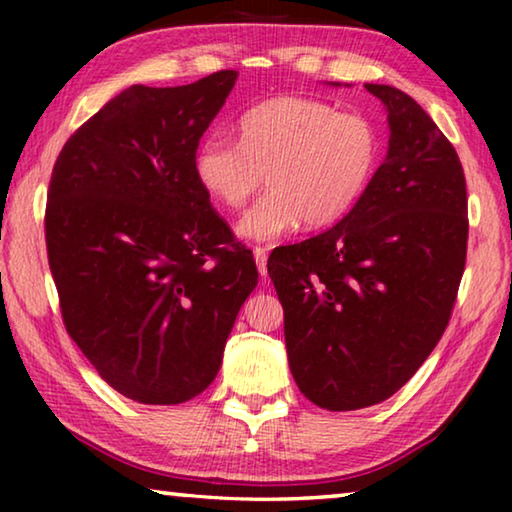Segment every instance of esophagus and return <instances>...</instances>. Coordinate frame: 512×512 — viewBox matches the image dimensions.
Instances as JSON below:
<instances>
[{
    "label": "esophagus",
    "instance_id": "obj_1",
    "mask_svg": "<svg viewBox=\"0 0 512 512\" xmlns=\"http://www.w3.org/2000/svg\"><path fill=\"white\" fill-rule=\"evenodd\" d=\"M253 255H255V262H257V268H259V275L266 277V275H268V268H266L268 250L262 248V246H255V248H253Z\"/></svg>",
    "mask_w": 512,
    "mask_h": 512
}]
</instances>
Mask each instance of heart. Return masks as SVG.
I'll return each mask as SVG.
<instances>
[{
	"label": "heart",
	"instance_id": "obj_1",
	"mask_svg": "<svg viewBox=\"0 0 512 512\" xmlns=\"http://www.w3.org/2000/svg\"><path fill=\"white\" fill-rule=\"evenodd\" d=\"M375 124L357 112L307 97H275L246 110L239 142L212 133L198 144L194 173L225 210L239 212L264 185L262 201L239 223V235L271 241L341 221L377 171Z\"/></svg>",
	"mask_w": 512,
	"mask_h": 512
}]
</instances>
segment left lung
I'll use <instances>...</instances> for the list:
<instances>
[{
    "instance_id": "obj_1",
    "label": "left lung",
    "mask_w": 512,
    "mask_h": 512,
    "mask_svg": "<svg viewBox=\"0 0 512 512\" xmlns=\"http://www.w3.org/2000/svg\"><path fill=\"white\" fill-rule=\"evenodd\" d=\"M388 112V153L334 228L275 248L289 368L327 411L379 404L452 318L467 253V189L452 142L409 94L366 83Z\"/></svg>"
}]
</instances>
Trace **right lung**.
I'll return each instance as SVG.
<instances>
[{"instance_id": "1", "label": "right lung", "mask_w": 512, "mask_h": 512, "mask_svg": "<svg viewBox=\"0 0 512 512\" xmlns=\"http://www.w3.org/2000/svg\"><path fill=\"white\" fill-rule=\"evenodd\" d=\"M239 72L131 88L65 142L45 237L65 329L101 379L140 404H180L221 368L253 253L194 173L207 126Z\"/></svg>"}]
</instances>
